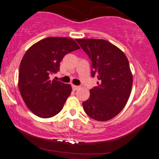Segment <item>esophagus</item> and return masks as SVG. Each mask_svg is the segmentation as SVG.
Segmentation results:
<instances>
[{"label": "esophagus", "mask_w": 159, "mask_h": 159, "mask_svg": "<svg viewBox=\"0 0 159 159\" xmlns=\"http://www.w3.org/2000/svg\"><path fill=\"white\" fill-rule=\"evenodd\" d=\"M72 88L74 90H77V89H79V86L78 85H72Z\"/></svg>", "instance_id": "1"}]
</instances>
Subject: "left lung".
Returning <instances> with one entry per match:
<instances>
[{
  "instance_id": "obj_1",
  "label": "left lung",
  "mask_w": 159,
  "mask_h": 159,
  "mask_svg": "<svg viewBox=\"0 0 159 159\" xmlns=\"http://www.w3.org/2000/svg\"><path fill=\"white\" fill-rule=\"evenodd\" d=\"M91 61V76L98 86L90 89L82 102L89 117L105 121L118 115L124 108L132 89L133 76L128 59L118 47L106 40L76 39Z\"/></svg>"
}]
</instances>
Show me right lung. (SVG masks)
<instances>
[{"label":"right lung","mask_w":159,"mask_h":159,"mask_svg":"<svg viewBox=\"0 0 159 159\" xmlns=\"http://www.w3.org/2000/svg\"><path fill=\"white\" fill-rule=\"evenodd\" d=\"M78 49L71 38L50 37L26 51L19 68L18 87L25 103L35 115L52 118L62 110L72 88L50 77L60 70L65 55Z\"/></svg>","instance_id":"1"}]
</instances>
